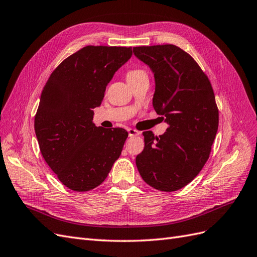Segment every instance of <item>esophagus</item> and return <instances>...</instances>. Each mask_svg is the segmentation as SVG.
Instances as JSON below:
<instances>
[{"label": "esophagus", "instance_id": "34e87169", "mask_svg": "<svg viewBox=\"0 0 257 257\" xmlns=\"http://www.w3.org/2000/svg\"><path fill=\"white\" fill-rule=\"evenodd\" d=\"M127 131H128L129 137H135V136L140 135V133H139V131H137L136 129H133V128H129Z\"/></svg>", "mask_w": 257, "mask_h": 257}]
</instances>
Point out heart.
<instances>
[{"mask_svg":"<svg viewBox=\"0 0 257 257\" xmlns=\"http://www.w3.org/2000/svg\"><path fill=\"white\" fill-rule=\"evenodd\" d=\"M142 73H144L143 71L141 70H131L127 73V78H131V77H135V76H138L142 74Z\"/></svg>","mask_w":257,"mask_h":257,"instance_id":"obj_1","label":"heart"}]
</instances>
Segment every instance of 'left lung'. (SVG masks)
<instances>
[{"label": "left lung", "instance_id": "obj_1", "mask_svg": "<svg viewBox=\"0 0 257 257\" xmlns=\"http://www.w3.org/2000/svg\"><path fill=\"white\" fill-rule=\"evenodd\" d=\"M134 54L153 72V106L169 126L158 137L143 133L137 168L150 186L174 192L192 182L209 158L218 128L214 92L199 65L178 46L135 47Z\"/></svg>", "mask_w": 257, "mask_h": 257}]
</instances>
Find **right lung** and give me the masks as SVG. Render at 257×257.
Masks as SVG:
<instances>
[{"instance_id": "1", "label": "right lung", "mask_w": 257, "mask_h": 257, "mask_svg": "<svg viewBox=\"0 0 257 257\" xmlns=\"http://www.w3.org/2000/svg\"><path fill=\"white\" fill-rule=\"evenodd\" d=\"M131 56V47H84L58 65L44 86L36 139L50 169L75 192L99 186L120 156L128 133L94 126L93 108Z\"/></svg>"}]
</instances>
